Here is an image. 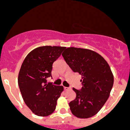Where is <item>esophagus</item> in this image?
Returning <instances> with one entry per match:
<instances>
[{
    "mask_svg": "<svg viewBox=\"0 0 130 130\" xmlns=\"http://www.w3.org/2000/svg\"><path fill=\"white\" fill-rule=\"evenodd\" d=\"M64 89H65V90H70V89H71V88H70V87H64Z\"/></svg>",
    "mask_w": 130,
    "mask_h": 130,
    "instance_id": "obj_1",
    "label": "esophagus"
}]
</instances>
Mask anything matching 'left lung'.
<instances>
[{
	"label": "left lung",
	"instance_id": "obj_1",
	"mask_svg": "<svg viewBox=\"0 0 130 130\" xmlns=\"http://www.w3.org/2000/svg\"><path fill=\"white\" fill-rule=\"evenodd\" d=\"M62 56L73 72L82 77L80 89L73 88L76 98L69 103L72 112L79 118L94 116L107 101L113 86L108 63L96 52L82 48H68Z\"/></svg>",
	"mask_w": 130,
	"mask_h": 130
}]
</instances>
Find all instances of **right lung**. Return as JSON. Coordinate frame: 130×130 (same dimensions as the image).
I'll list each match as a JSON object with an SVG mask.
<instances>
[{"mask_svg":"<svg viewBox=\"0 0 130 130\" xmlns=\"http://www.w3.org/2000/svg\"><path fill=\"white\" fill-rule=\"evenodd\" d=\"M65 47L41 46L25 58L18 76V85L23 100L37 116H49L56 109L63 87L47 82L52 77L53 63Z\"/></svg>","mask_w":130,"mask_h":130,"instance_id":"right-lung-1","label":"right lung"}]
</instances>
